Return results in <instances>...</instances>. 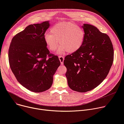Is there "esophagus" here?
<instances>
[{"label":"esophagus","mask_w":124,"mask_h":124,"mask_svg":"<svg viewBox=\"0 0 124 124\" xmlns=\"http://www.w3.org/2000/svg\"><path fill=\"white\" fill-rule=\"evenodd\" d=\"M59 60H60V62H61V64L63 65L64 60V57H63V56H59Z\"/></svg>","instance_id":"1"}]
</instances>
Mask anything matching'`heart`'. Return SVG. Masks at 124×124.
<instances>
[{
    "instance_id": "1",
    "label": "heart",
    "mask_w": 124,
    "mask_h": 124,
    "mask_svg": "<svg viewBox=\"0 0 124 124\" xmlns=\"http://www.w3.org/2000/svg\"><path fill=\"white\" fill-rule=\"evenodd\" d=\"M85 38L82 28L72 22H62L50 29V33L44 35V40L48 49L54 51L59 46L57 54H62L67 51L75 52L82 46Z\"/></svg>"
}]
</instances>
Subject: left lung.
Returning a JSON list of instances; mask_svg holds the SVG:
<instances>
[{"mask_svg":"<svg viewBox=\"0 0 124 124\" xmlns=\"http://www.w3.org/2000/svg\"><path fill=\"white\" fill-rule=\"evenodd\" d=\"M85 38L80 48L67 55L68 84L74 91L85 93L102 83L109 73L114 60V49L109 36L95 26L84 24Z\"/></svg>","mask_w":124,"mask_h":124,"instance_id":"obj_1","label":"left lung"}]
</instances>
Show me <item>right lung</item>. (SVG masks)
I'll use <instances>...</instances> for the list:
<instances>
[{"label":"right lung","mask_w":124,"mask_h":124,"mask_svg":"<svg viewBox=\"0 0 124 124\" xmlns=\"http://www.w3.org/2000/svg\"><path fill=\"white\" fill-rule=\"evenodd\" d=\"M48 21L27 26L11 40L8 51L10 68L18 82L30 91L41 93L48 89L60 61L50 53L44 36Z\"/></svg>","instance_id":"right-lung-1"}]
</instances>
